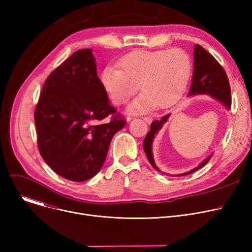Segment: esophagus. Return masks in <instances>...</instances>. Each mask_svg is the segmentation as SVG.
Segmentation results:
<instances>
[{"instance_id":"1","label":"esophagus","mask_w":252,"mask_h":252,"mask_svg":"<svg viewBox=\"0 0 252 252\" xmlns=\"http://www.w3.org/2000/svg\"><path fill=\"white\" fill-rule=\"evenodd\" d=\"M127 121H129V119H127ZM143 121H144V122H146L147 124H151L153 119H152V117L148 116V117H143Z\"/></svg>"}]
</instances>
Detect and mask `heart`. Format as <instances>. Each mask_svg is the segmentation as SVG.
Returning <instances> with one entry per match:
<instances>
[{
  "mask_svg": "<svg viewBox=\"0 0 252 252\" xmlns=\"http://www.w3.org/2000/svg\"><path fill=\"white\" fill-rule=\"evenodd\" d=\"M122 70L107 66L101 82L109 98L116 105L128 101L140 88L142 94L128 107L131 113L148 112L156 107L174 105L186 90L192 63L181 49L130 52L119 60Z\"/></svg>",
  "mask_w": 252,
  "mask_h": 252,
  "instance_id": "1",
  "label": "heart"
}]
</instances>
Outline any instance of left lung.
I'll return each instance as SVG.
<instances>
[{
	"label": "left lung",
	"mask_w": 252,
	"mask_h": 252,
	"mask_svg": "<svg viewBox=\"0 0 252 252\" xmlns=\"http://www.w3.org/2000/svg\"><path fill=\"white\" fill-rule=\"evenodd\" d=\"M194 64H193V75L192 84L188 93V97H193L197 95H208L211 98L216 99L220 104H222L227 110L231 108V89L229 79L226 72L222 69L220 63L215 59L213 55L199 45H195L194 47ZM170 113L163 116L160 121H154L151 124L150 130L146 135L143 142V148L150 164L159 173L165 175L155 164L153 158V142L157 134L161 130L163 125L168 121ZM213 154L207 156L205 159L195 168L187 171V173L177 175V177L187 176L199 168L203 167L209 160ZM169 176V175H167Z\"/></svg>",
	"instance_id": "8db88e82"
}]
</instances>
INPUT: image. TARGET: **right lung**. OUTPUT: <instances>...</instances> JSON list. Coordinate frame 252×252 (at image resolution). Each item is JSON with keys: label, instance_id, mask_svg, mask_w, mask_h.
Wrapping results in <instances>:
<instances>
[{"label": "right lung", "instance_id": "1", "mask_svg": "<svg viewBox=\"0 0 252 252\" xmlns=\"http://www.w3.org/2000/svg\"><path fill=\"white\" fill-rule=\"evenodd\" d=\"M97 74L92 49L78 50L45 82L35 107L38 150L60 177L84 182L96 176L107 156L113 136L125 126Z\"/></svg>", "mask_w": 252, "mask_h": 252}]
</instances>
